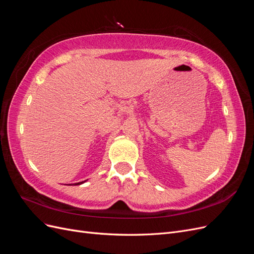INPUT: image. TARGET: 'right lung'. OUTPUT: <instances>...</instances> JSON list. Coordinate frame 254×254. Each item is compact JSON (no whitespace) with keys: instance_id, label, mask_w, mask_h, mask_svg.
<instances>
[{"instance_id":"obj_1","label":"right lung","mask_w":254,"mask_h":254,"mask_svg":"<svg viewBox=\"0 0 254 254\" xmlns=\"http://www.w3.org/2000/svg\"><path fill=\"white\" fill-rule=\"evenodd\" d=\"M83 182H84V181H82V182H78V183H75V184H74V186H78V184H82Z\"/></svg>"}]
</instances>
